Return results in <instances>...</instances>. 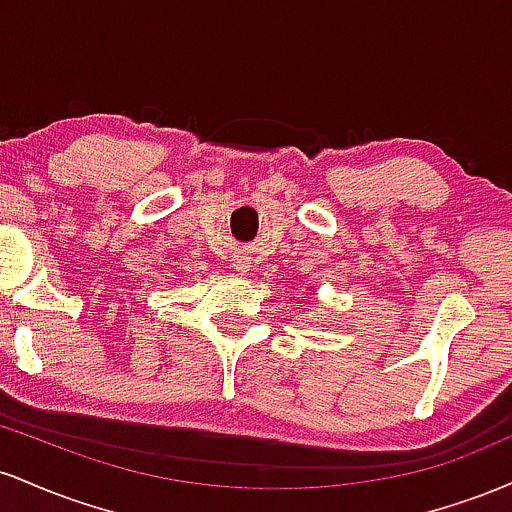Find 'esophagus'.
Wrapping results in <instances>:
<instances>
[{
	"instance_id": "obj_1",
	"label": "esophagus",
	"mask_w": 512,
	"mask_h": 512,
	"mask_svg": "<svg viewBox=\"0 0 512 512\" xmlns=\"http://www.w3.org/2000/svg\"><path fill=\"white\" fill-rule=\"evenodd\" d=\"M248 267H250L248 262H236V269H238V272H248Z\"/></svg>"
}]
</instances>
